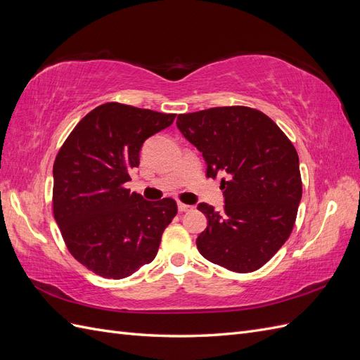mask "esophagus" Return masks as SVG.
<instances>
[{
  "instance_id": "1",
  "label": "esophagus",
  "mask_w": 360,
  "mask_h": 360,
  "mask_svg": "<svg viewBox=\"0 0 360 360\" xmlns=\"http://www.w3.org/2000/svg\"><path fill=\"white\" fill-rule=\"evenodd\" d=\"M179 207V212H189L192 209V205H188V204H183V202H179L177 204Z\"/></svg>"
}]
</instances>
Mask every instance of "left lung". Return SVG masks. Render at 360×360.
<instances>
[{
	"mask_svg": "<svg viewBox=\"0 0 360 360\" xmlns=\"http://www.w3.org/2000/svg\"><path fill=\"white\" fill-rule=\"evenodd\" d=\"M177 127L221 180L225 205L200 202L207 228L200 254L237 274L264 266L290 237L302 198L297 151L274 120L248 106L180 114Z\"/></svg>",
	"mask_w": 360,
	"mask_h": 360,
	"instance_id": "8db88e82",
	"label": "left lung"
}]
</instances>
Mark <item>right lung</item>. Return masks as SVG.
<instances>
[{
  "mask_svg": "<svg viewBox=\"0 0 360 360\" xmlns=\"http://www.w3.org/2000/svg\"><path fill=\"white\" fill-rule=\"evenodd\" d=\"M176 114L117 102L94 108L75 126L53 162V217L69 252L108 279H123L155 259L177 214L172 198L147 201L124 183L144 141Z\"/></svg>",
  "mask_w": 360,
  "mask_h": 360,
  "instance_id": "add662e5",
  "label": "right lung"
}]
</instances>
